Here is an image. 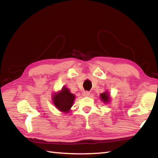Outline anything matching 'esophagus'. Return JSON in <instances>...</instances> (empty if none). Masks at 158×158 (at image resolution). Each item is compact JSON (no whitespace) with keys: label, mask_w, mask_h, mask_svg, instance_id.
I'll use <instances>...</instances> for the list:
<instances>
[{"label":"esophagus","mask_w":158,"mask_h":158,"mask_svg":"<svg viewBox=\"0 0 158 158\" xmlns=\"http://www.w3.org/2000/svg\"><path fill=\"white\" fill-rule=\"evenodd\" d=\"M90 93L89 91H84V93H83V95L85 97H88L90 95Z\"/></svg>","instance_id":"obj_1"}]
</instances>
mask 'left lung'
Wrapping results in <instances>:
<instances>
[{
  "instance_id": "1",
  "label": "left lung",
  "mask_w": 158,
  "mask_h": 158,
  "mask_svg": "<svg viewBox=\"0 0 158 158\" xmlns=\"http://www.w3.org/2000/svg\"><path fill=\"white\" fill-rule=\"evenodd\" d=\"M100 96H101V99H102V100H103V102L106 103L109 101V98H110V96H109L107 92H106V93H102L101 95H100Z\"/></svg>"
}]
</instances>
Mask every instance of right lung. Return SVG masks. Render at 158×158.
I'll use <instances>...</instances> for the list:
<instances>
[{
  "label": "right lung",
  "instance_id": "obj_1",
  "mask_svg": "<svg viewBox=\"0 0 158 158\" xmlns=\"http://www.w3.org/2000/svg\"><path fill=\"white\" fill-rule=\"evenodd\" d=\"M74 100V95L70 93L68 88L64 87L60 93L54 94L53 97V103L55 106L62 112L68 113L73 106Z\"/></svg>",
  "mask_w": 158,
  "mask_h": 158
}]
</instances>
